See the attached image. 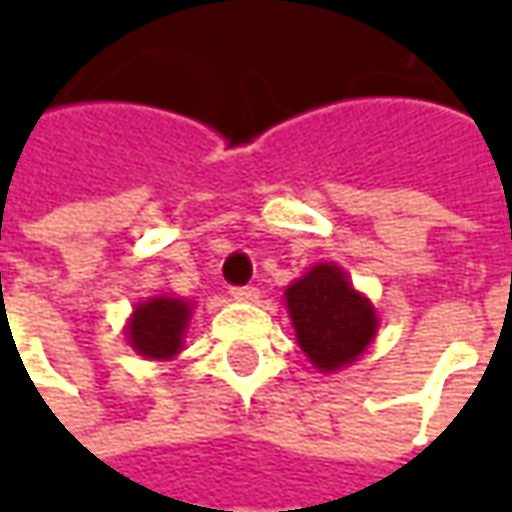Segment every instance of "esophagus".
<instances>
[{
	"mask_svg": "<svg viewBox=\"0 0 512 512\" xmlns=\"http://www.w3.org/2000/svg\"><path fill=\"white\" fill-rule=\"evenodd\" d=\"M230 293H233L235 301H257V296H260V290L252 288V285H241V288H233Z\"/></svg>",
	"mask_w": 512,
	"mask_h": 512,
	"instance_id": "obj_1",
	"label": "esophagus"
}]
</instances>
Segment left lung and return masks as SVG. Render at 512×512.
I'll return each mask as SVG.
<instances>
[{"instance_id": "8db88e82", "label": "left lung", "mask_w": 512, "mask_h": 512, "mask_svg": "<svg viewBox=\"0 0 512 512\" xmlns=\"http://www.w3.org/2000/svg\"><path fill=\"white\" fill-rule=\"evenodd\" d=\"M299 345L318 370H340L376 334V310L348 282L343 268L315 266L285 293Z\"/></svg>"}]
</instances>
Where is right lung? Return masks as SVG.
I'll use <instances>...</instances> for the list:
<instances>
[{
	"instance_id": "obj_1",
	"label": "right lung",
	"mask_w": 512,
	"mask_h": 512,
	"mask_svg": "<svg viewBox=\"0 0 512 512\" xmlns=\"http://www.w3.org/2000/svg\"><path fill=\"white\" fill-rule=\"evenodd\" d=\"M191 307L180 299H150L139 304L128 326V343L147 359H169L183 348Z\"/></svg>"
}]
</instances>
